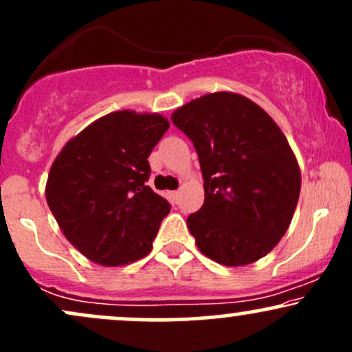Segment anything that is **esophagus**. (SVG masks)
Masks as SVG:
<instances>
[{
	"label": "esophagus",
	"instance_id": "esophagus-1",
	"mask_svg": "<svg viewBox=\"0 0 352 352\" xmlns=\"http://www.w3.org/2000/svg\"><path fill=\"white\" fill-rule=\"evenodd\" d=\"M170 197L173 201H179V197H180V192L179 190H173V192H170Z\"/></svg>",
	"mask_w": 352,
	"mask_h": 352
}]
</instances>
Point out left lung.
<instances>
[{"mask_svg": "<svg viewBox=\"0 0 352 352\" xmlns=\"http://www.w3.org/2000/svg\"><path fill=\"white\" fill-rule=\"evenodd\" d=\"M193 142L205 201L187 218L205 256L240 266L260 260L288 230L301 173L281 129L243 96L215 92L172 114Z\"/></svg>", "mask_w": 352, "mask_h": 352, "instance_id": "8db88e82", "label": "left lung"}]
</instances>
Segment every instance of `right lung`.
Returning <instances> with one entry per match:
<instances>
[{
  "instance_id": "right-lung-1",
  "label": "right lung",
  "mask_w": 352,
  "mask_h": 352,
  "mask_svg": "<svg viewBox=\"0 0 352 352\" xmlns=\"http://www.w3.org/2000/svg\"><path fill=\"white\" fill-rule=\"evenodd\" d=\"M168 127L162 116L112 112L56 157L47 205L64 236L94 263L127 265L152 250L170 204L147 185V159Z\"/></svg>"
}]
</instances>
